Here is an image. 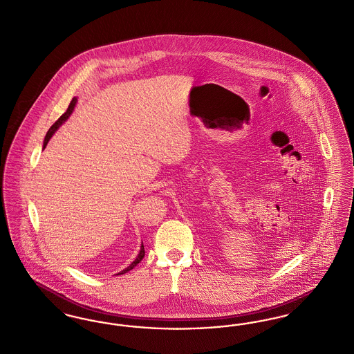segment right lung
I'll return each instance as SVG.
<instances>
[{
  "instance_id": "1",
  "label": "right lung",
  "mask_w": 354,
  "mask_h": 354,
  "mask_svg": "<svg viewBox=\"0 0 354 354\" xmlns=\"http://www.w3.org/2000/svg\"><path fill=\"white\" fill-rule=\"evenodd\" d=\"M75 104H77V98L74 97L73 98V101L70 102V104H68V109L66 110V113L65 114H62L61 115V118L58 119L53 126H51V129H49V131H48V134H46V136H45V140H44V147L42 149H45L46 147V145L49 143V140H50L51 136L55 134V131L61 127V124L62 123H65L66 120H68V117L71 115V113L74 111V107H75ZM145 257V247H143V243H142V245H140V251H139V253H138V256H136V259H135L134 261L127 267V268H124L123 270H120L119 273H117V274H123V273H127L129 270H133L134 267H136V264H139L140 261H142V259Z\"/></svg>"
}]
</instances>
